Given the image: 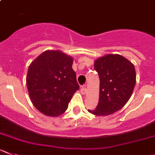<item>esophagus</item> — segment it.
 Here are the masks:
<instances>
[{
  "label": "esophagus",
  "mask_w": 155,
  "mask_h": 155,
  "mask_svg": "<svg viewBox=\"0 0 155 155\" xmlns=\"http://www.w3.org/2000/svg\"><path fill=\"white\" fill-rule=\"evenodd\" d=\"M81 91L82 92V94H85L87 93V88H86V85H83V86L82 87V88H81Z\"/></svg>",
  "instance_id": "34e87169"
}]
</instances>
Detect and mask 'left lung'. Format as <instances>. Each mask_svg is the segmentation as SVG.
<instances>
[{"instance_id": "1", "label": "left lung", "mask_w": 155, "mask_h": 155, "mask_svg": "<svg viewBox=\"0 0 155 155\" xmlns=\"http://www.w3.org/2000/svg\"><path fill=\"white\" fill-rule=\"evenodd\" d=\"M100 79L97 107L88 110L96 116H107L120 110L131 97L136 82L135 67L119 54H107L94 61Z\"/></svg>"}]
</instances>
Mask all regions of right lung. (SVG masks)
Wrapping results in <instances>:
<instances>
[{
  "instance_id": "right-lung-1",
  "label": "right lung",
  "mask_w": 155,
  "mask_h": 155,
  "mask_svg": "<svg viewBox=\"0 0 155 155\" xmlns=\"http://www.w3.org/2000/svg\"><path fill=\"white\" fill-rule=\"evenodd\" d=\"M73 59L61 51H46L28 67L26 85L30 99L40 112L61 115L79 85L72 68Z\"/></svg>"
}]
</instances>
